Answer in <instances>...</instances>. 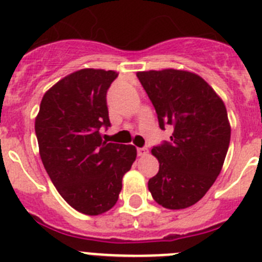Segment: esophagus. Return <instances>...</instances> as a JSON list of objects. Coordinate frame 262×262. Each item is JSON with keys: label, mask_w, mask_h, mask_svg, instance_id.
I'll return each instance as SVG.
<instances>
[{"label": "esophagus", "mask_w": 262, "mask_h": 262, "mask_svg": "<svg viewBox=\"0 0 262 262\" xmlns=\"http://www.w3.org/2000/svg\"><path fill=\"white\" fill-rule=\"evenodd\" d=\"M147 148L145 147H141V148H137V154H138V156H145L147 155Z\"/></svg>", "instance_id": "esophagus-1"}]
</instances>
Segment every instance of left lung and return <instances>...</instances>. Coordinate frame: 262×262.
I'll return each mask as SVG.
<instances>
[{
  "instance_id": "left-lung-1",
  "label": "left lung",
  "mask_w": 262,
  "mask_h": 262,
  "mask_svg": "<svg viewBox=\"0 0 262 262\" xmlns=\"http://www.w3.org/2000/svg\"><path fill=\"white\" fill-rule=\"evenodd\" d=\"M155 107L159 126L173 128L170 142L151 150L159 172L148 180L158 204L183 209L199 202L220 174L230 143V123L221 98L189 71L137 72Z\"/></svg>"
}]
</instances>
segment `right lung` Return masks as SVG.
<instances>
[{"label": "right lung", "instance_id": "obj_1", "mask_svg": "<svg viewBox=\"0 0 262 262\" xmlns=\"http://www.w3.org/2000/svg\"><path fill=\"white\" fill-rule=\"evenodd\" d=\"M119 73L84 68L43 94L35 121L42 164L54 186L76 211L102 214L116 204L137 150L103 141L111 125L106 94Z\"/></svg>", "mask_w": 262, "mask_h": 262}]
</instances>
